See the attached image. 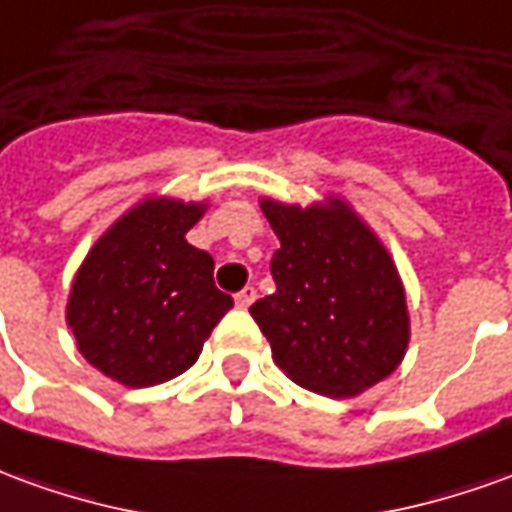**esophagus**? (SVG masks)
Wrapping results in <instances>:
<instances>
[{"instance_id": "1", "label": "esophagus", "mask_w": 512, "mask_h": 512, "mask_svg": "<svg viewBox=\"0 0 512 512\" xmlns=\"http://www.w3.org/2000/svg\"><path fill=\"white\" fill-rule=\"evenodd\" d=\"M255 299H257V291L252 288V285H246L244 291L235 293V305H238V307H249L252 302H255Z\"/></svg>"}]
</instances>
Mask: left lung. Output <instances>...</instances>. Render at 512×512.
I'll return each instance as SVG.
<instances>
[{
	"mask_svg": "<svg viewBox=\"0 0 512 512\" xmlns=\"http://www.w3.org/2000/svg\"><path fill=\"white\" fill-rule=\"evenodd\" d=\"M280 249L277 291L249 313L274 363L307 391L357 396L385 380L410 341L405 288L388 249L338 196L324 205L260 202Z\"/></svg>",
	"mask_w": 512,
	"mask_h": 512,
	"instance_id": "1",
	"label": "left lung"
}]
</instances>
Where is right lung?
Masks as SVG:
<instances>
[{
  "instance_id": "obj_1",
  "label": "right lung",
  "mask_w": 512,
  "mask_h": 512,
  "mask_svg": "<svg viewBox=\"0 0 512 512\" xmlns=\"http://www.w3.org/2000/svg\"><path fill=\"white\" fill-rule=\"evenodd\" d=\"M205 207L149 196L82 260L66 321L82 357L110 380L149 388L180 377L232 307L213 282V257L185 241Z\"/></svg>"
}]
</instances>
